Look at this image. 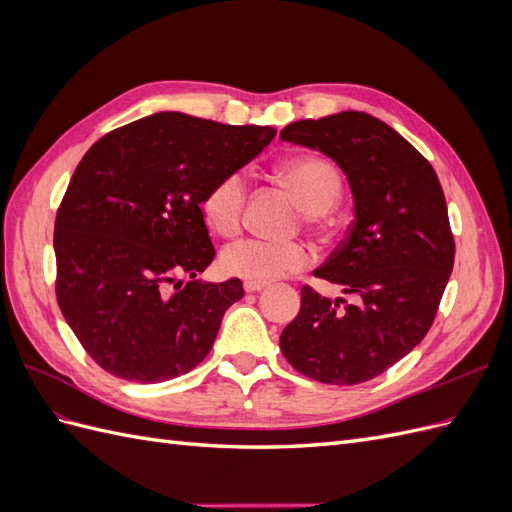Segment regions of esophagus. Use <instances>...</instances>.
Masks as SVG:
<instances>
[{
    "instance_id": "34e87169",
    "label": "esophagus",
    "mask_w": 512,
    "mask_h": 512,
    "mask_svg": "<svg viewBox=\"0 0 512 512\" xmlns=\"http://www.w3.org/2000/svg\"><path fill=\"white\" fill-rule=\"evenodd\" d=\"M265 286H267V284H258V282H245V284H243V290H245V292H260V290L265 288Z\"/></svg>"
}]
</instances>
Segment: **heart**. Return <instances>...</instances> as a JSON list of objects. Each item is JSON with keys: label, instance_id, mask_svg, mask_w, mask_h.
Listing matches in <instances>:
<instances>
[{"label": "heart", "instance_id": "obj_1", "mask_svg": "<svg viewBox=\"0 0 512 512\" xmlns=\"http://www.w3.org/2000/svg\"><path fill=\"white\" fill-rule=\"evenodd\" d=\"M280 177L292 190L297 203L305 209L309 222H318L320 215L333 209L342 194V179L333 164L322 158H294L277 168ZM245 207V177L228 173L213 181L200 200V213L205 224L218 235L237 232ZM312 260V252L299 241H267L239 239L226 245L220 254L222 271L241 277L245 282L267 284L284 275L301 271Z\"/></svg>", "mask_w": 512, "mask_h": 512}]
</instances>
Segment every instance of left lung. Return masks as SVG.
Listing matches in <instances>:
<instances>
[{
    "label": "left lung",
    "instance_id": "obj_1",
    "mask_svg": "<svg viewBox=\"0 0 512 512\" xmlns=\"http://www.w3.org/2000/svg\"><path fill=\"white\" fill-rule=\"evenodd\" d=\"M280 138L337 162L354 198L348 237L314 271L352 303L303 286L280 348L312 380L367 382L421 344L436 318L455 262L442 185L404 136L367 113L292 121Z\"/></svg>",
    "mask_w": 512,
    "mask_h": 512
}]
</instances>
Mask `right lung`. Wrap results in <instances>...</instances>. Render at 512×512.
I'll return each instance as SVG.
<instances>
[{
  "label": "right lung",
  "instance_id": "add662e5",
  "mask_svg": "<svg viewBox=\"0 0 512 512\" xmlns=\"http://www.w3.org/2000/svg\"><path fill=\"white\" fill-rule=\"evenodd\" d=\"M273 136L269 126L166 111L89 147L57 209L55 294L76 339L108 374L164 382L209 354L243 286L237 277H196L215 256L200 200Z\"/></svg>",
  "mask_w": 512,
  "mask_h": 512
}]
</instances>
